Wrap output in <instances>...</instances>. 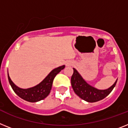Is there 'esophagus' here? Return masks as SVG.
<instances>
[{
    "instance_id": "esophagus-1",
    "label": "esophagus",
    "mask_w": 128,
    "mask_h": 128,
    "mask_svg": "<svg viewBox=\"0 0 128 128\" xmlns=\"http://www.w3.org/2000/svg\"><path fill=\"white\" fill-rule=\"evenodd\" d=\"M72 62H70V61H68V62H66V66H72Z\"/></svg>"
}]
</instances>
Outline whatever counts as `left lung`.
<instances>
[{
	"label": "left lung",
	"mask_w": 128,
	"mask_h": 128,
	"mask_svg": "<svg viewBox=\"0 0 128 128\" xmlns=\"http://www.w3.org/2000/svg\"><path fill=\"white\" fill-rule=\"evenodd\" d=\"M116 82L117 80L108 89L98 90L87 84L75 68H74V73L71 77V83L75 93L81 99L91 103L102 100L107 96L115 86Z\"/></svg>",
	"instance_id": "8db88e82"
}]
</instances>
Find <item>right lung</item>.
I'll return each instance as SVG.
<instances>
[{
	"mask_svg": "<svg viewBox=\"0 0 128 128\" xmlns=\"http://www.w3.org/2000/svg\"><path fill=\"white\" fill-rule=\"evenodd\" d=\"M64 67L65 66H62L54 69L39 84L28 89L20 88L15 85L8 74V80L12 89L18 96L29 102H36L44 100L49 95L52 88L54 78L62 70L64 69Z\"/></svg>",
	"mask_w": 128,
	"mask_h": 128,
	"instance_id": "obj_1",
	"label": "right lung"
}]
</instances>
